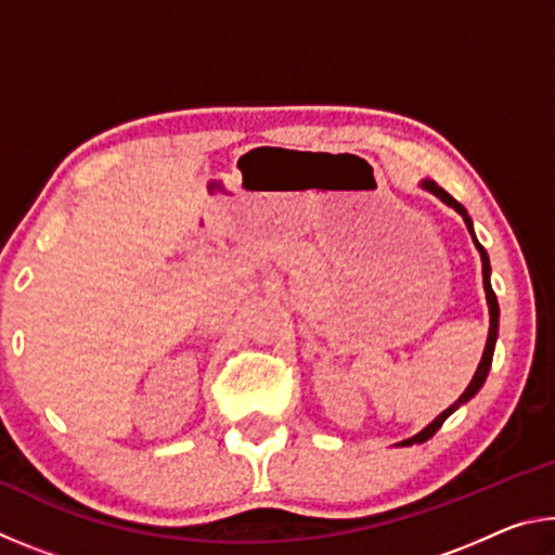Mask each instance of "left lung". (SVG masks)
Returning <instances> with one entry per match:
<instances>
[{"label":"left lung","mask_w":555,"mask_h":555,"mask_svg":"<svg viewBox=\"0 0 555 555\" xmlns=\"http://www.w3.org/2000/svg\"><path fill=\"white\" fill-rule=\"evenodd\" d=\"M421 188H424V191H428V193H434L436 198H440L443 201L448 208H453L460 218L465 220V224H467V230H469V234H473V242H475V247H477V251H480V259H482V284H485V296H487V308H490V333H487V343H485V352H482V360H480V364H477V372H475V377H473V382L467 384V389L463 391V397H460L453 406H448L443 413H438V416L430 421V424L424 428V430H418L416 436H411V438H406V440H401L399 446H416V443H426L428 438H434L436 436V430L446 424V418L448 416H453V413L460 409V406H465V403L475 397L477 391L482 389V384H485V379H487V374H490V367H492V354H494V345H496V333H500V306H496V296H494V291H492V284H490V274H492V267H490V257H487V251H485V247L480 242H477V237H475V228H473V218H469L467 215V210L463 208V205H460L453 195H448L443 188H440L436 181H421Z\"/></svg>","instance_id":"left-lung-1"}]
</instances>
